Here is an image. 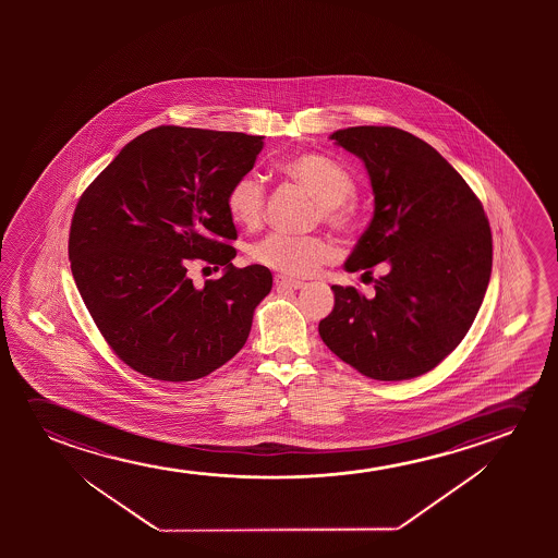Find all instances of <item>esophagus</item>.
<instances>
[{"label":"esophagus","instance_id":"1","mask_svg":"<svg viewBox=\"0 0 558 558\" xmlns=\"http://www.w3.org/2000/svg\"><path fill=\"white\" fill-rule=\"evenodd\" d=\"M276 286L278 288H282V290H299V288H303L305 282H301V280H293V278H288V276L278 275L275 278Z\"/></svg>","mask_w":558,"mask_h":558}]
</instances>
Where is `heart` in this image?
<instances>
[{"label": "heart", "instance_id": "obj_1", "mask_svg": "<svg viewBox=\"0 0 558 558\" xmlns=\"http://www.w3.org/2000/svg\"><path fill=\"white\" fill-rule=\"evenodd\" d=\"M280 169L291 181L303 184L318 198L324 221L339 232L356 229L359 214L347 199L351 198L356 184L351 173L324 154H298L282 161ZM265 184L259 177L245 173L230 184L225 206L230 219L244 227L255 229L265 214ZM250 257L263 267L288 276H311L318 268L337 257L336 245L328 238L293 236L272 232L250 247Z\"/></svg>", "mask_w": 558, "mask_h": 558}]
</instances>
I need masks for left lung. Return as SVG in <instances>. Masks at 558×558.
<instances>
[{"label": "left lung", "instance_id": "left-lung-1", "mask_svg": "<svg viewBox=\"0 0 558 558\" xmlns=\"http://www.w3.org/2000/svg\"><path fill=\"white\" fill-rule=\"evenodd\" d=\"M364 161L374 219L344 263L372 276L374 298L331 286L318 331L329 351L377 381L427 374L473 326L492 275V230L481 199L433 146L398 128L359 125L329 135Z\"/></svg>", "mask_w": 558, "mask_h": 558}]
</instances>
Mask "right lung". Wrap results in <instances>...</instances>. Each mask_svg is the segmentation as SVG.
<instances>
[{"instance_id": "obj_1", "label": "right lung", "mask_w": 558, "mask_h": 558, "mask_svg": "<svg viewBox=\"0 0 558 558\" xmlns=\"http://www.w3.org/2000/svg\"><path fill=\"white\" fill-rule=\"evenodd\" d=\"M259 135L160 125L123 146L77 202L72 276L107 343L160 381H194L227 364L272 288L267 267L236 268L225 196L252 171ZM222 266L202 291L189 259Z\"/></svg>"}]
</instances>
